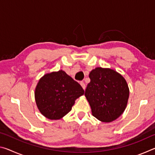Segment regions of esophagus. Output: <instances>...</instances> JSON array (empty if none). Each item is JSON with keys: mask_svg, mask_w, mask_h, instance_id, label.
<instances>
[{"mask_svg": "<svg viewBox=\"0 0 155 155\" xmlns=\"http://www.w3.org/2000/svg\"><path fill=\"white\" fill-rule=\"evenodd\" d=\"M80 84H81V87H83V89L84 90H85V87H86V86H85V83L84 82H81L80 83Z\"/></svg>", "mask_w": 155, "mask_h": 155, "instance_id": "34e87169", "label": "esophagus"}]
</instances>
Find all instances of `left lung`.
<instances>
[{"mask_svg": "<svg viewBox=\"0 0 155 155\" xmlns=\"http://www.w3.org/2000/svg\"><path fill=\"white\" fill-rule=\"evenodd\" d=\"M90 82L85 96L96 118L103 122L114 121L127 107L129 88L125 78L111 68H96L89 74Z\"/></svg>", "mask_w": 155, "mask_h": 155, "instance_id": "8db88e82", "label": "left lung"}]
</instances>
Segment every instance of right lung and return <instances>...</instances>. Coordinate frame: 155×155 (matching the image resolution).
Returning a JSON list of instances; mask_svg holds the SVG:
<instances>
[{
    "instance_id": "right-lung-1",
    "label": "right lung",
    "mask_w": 155,
    "mask_h": 155,
    "mask_svg": "<svg viewBox=\"0 0 155 155\" xmlns=\"http://www.w3.org/2000/svg\"><path fill=\"white\" fill-rule=\"evenodd\" d=\"M84 94L82 87L64 70L44 74L37 84L35 99L39 111L50 120L68 114L76 99Z\"/></svg>"
}]
</instances>
